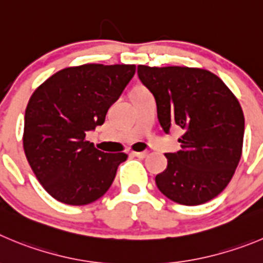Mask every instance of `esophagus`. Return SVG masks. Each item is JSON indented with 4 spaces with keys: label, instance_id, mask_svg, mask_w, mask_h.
Wrapping results in <instances>:
<instances>
[{
    "label": "esophagus",
    "instance_id": "esophagus-1",
    "mask_svg": "<svg viewBox=\"0 0 263 263\" xmlns=\"http://www.w3.org/2000/svg\"><path fill=\"white\" fill-rule=\"evenodd\" d=\"M135 157H139V158H145L146 156H148V152H134Z\"/></svg>",
    "mask_w": 263,
    "mask_h": 263
}]
</instances>
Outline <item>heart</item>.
<instances>
[{
  "mask_svg": "<svg viewBox=\"0 0 263 263\" xmlns=\"http://www.w3.org/2000/svg\"><path fill=\"white\" fill-rule=\"evenodd\" d=\"M141 92H146V90L144 89V88H139V89H137L135 93H141Z\"/></svg>",
  "mask_w": 263,
  "mask_h": 263,
  "instance_id": "1",
  "label": "heart"
}]
</instances>
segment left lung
Returning a JSON list of instances; mask_svg holds the SVG:
<instances>
[{"label": "left lung", "instance_id": "left-lung-1", "mask_svg": "<svg viewBox=\"0 0 263 263\" xmlns=\"http://www.w3.org/2000/svg\"><path fill=\"white\" fill-rule=\"evenodd\" d=\"M137 75L153 93L166 134L178 126L181 151L166 153L167 168L156 184L181 205H201L230 183L241 158L244 114L237 98L217 75L203 68L137 66Z\"/></svg>", "mask_w": 263, "mask_h": 263}]
</instances>
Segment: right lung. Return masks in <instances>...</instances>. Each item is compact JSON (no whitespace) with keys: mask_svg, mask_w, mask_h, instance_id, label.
Wrapping results in <instances>:
<instances>
[{"mask_svg":"<svg viewBox=\"0 0 263 263\" xmlns=\"http://www.w3.org/2000/svg\"><path fill=\"white\" fill-rule=\"evenodd\" d=\"M135 65L67 67L29 98L23 148L44 190L67 205H87L107 192L126 153H104L85 140L134 78Z\"/></svg>","mask_w":263,"mask_h":263,"instance_id":"obj_1","label":"right lung"}]
</instances>
